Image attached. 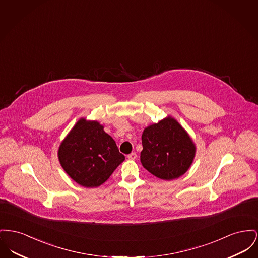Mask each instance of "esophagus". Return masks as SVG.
Masks as SVG:
<instances>
[{
	"mask_svg": "<svg viewBox=\"0 0 258 258\" xmlns=\"http://www.w3.org/2000/svg\"><path fill=\"white\" fill-rule=\"evenodd\" d=\"M136 158H137V153H135V152L127 155V159H130V160H135Z\"/></svg>",
	"mask_w": 258,
	"mask_h": 258,
	"instance_id": "1",
	"label": "esophagus"
}]
</instances>
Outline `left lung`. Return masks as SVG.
<instances>
[{
	"label": "left lung",
	"instance_id": "left-lung-1",
	"mask_svg": "<svg viewBox=\"0 0 258 258\" xmlns=\"http://www.w3.org/2000/svg\"><path fill=\"white\" fill-rule=\"evenodd\" d=\"M140 162L153 175L171 180L184 174L195 157V145L174 119L168 117L142 134Z\"/></svg>",
	"mask_w": 258,
	"mask_h": 258
}]
</instances>
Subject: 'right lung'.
Returning a JSON list of instances; mask_svg holds the SVG:
<instances>
[{"instance_id":"1","label":"right lung","mask_w":258,"mask_h":258,"mask_svg":"<svg viewBox=\"0 0 258 258\" xmlns=\"http://www.w3.org/2000/svg\"><path fill=\"white\" fill-rule=\"evenodd\" d=\"M58 159L74 181L92 188L106 181L124 156L99 122L81 119L62 141Z\"/></svg>"}]
</instances>
